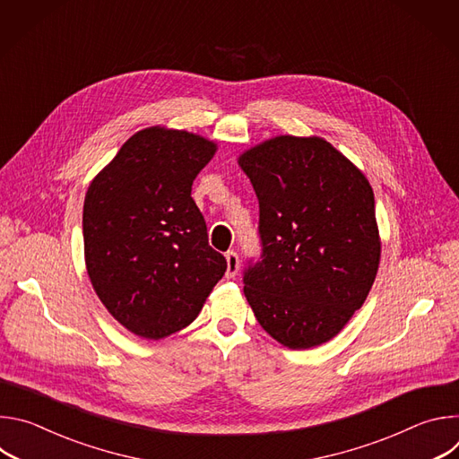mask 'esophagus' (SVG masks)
<instances>
[{
  "instance_id": "esophagus-1",
  "label": "esophagus",
  "mask_w": 459,
  "mask_h": 459,
  "mask_svg": "<svg viewBox=\"0 0 459 459\" xmlns=\"http://www.w3.org/2000/svg\"><path fill=\"white\" fill-rule=\"evenodd\" d=\"M225 259H227V278H234L239 271V257L234 250H230L225 254Z\"/></svg>"
}]
</instances>
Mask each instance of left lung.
I'll return each instance as SVG.
<instances>
[{"label": "left lung", "instance_id": "8db88e82", "mask_svg": "<svg viewBox=\"0 0 459 459\" xmlns=\"http://www.w3.org/2000/svg\"><path fill=\"white\" fill-rule=\"evenodd\" d=\"M238 165L259 202L264 259L243 287L257 323L287 349L331 342L365 303L379 267L367 176L319 136L269 138Z\"/></svg>", "mask_w": 459, "mask_h": 459}]
</instances>
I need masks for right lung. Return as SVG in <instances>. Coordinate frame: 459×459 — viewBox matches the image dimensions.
I'll return each mask as SVG.
<instances>
[{"mask_svg":"<svg viewBox=\"0 0 459 459\" xmlns=\"http://www.w3.org/2000/svg\"><path fill=\"white\" fill-rule=\"evenodd\" d=\"M218 143L161 125L130 136L83 204L87 274L126 331L163 340L190 325L227 271L190 198Z\"/></svg>","mask_w":459,"mask_h":459,"instance_id":"1","label":"right lung"}]
</instances>
